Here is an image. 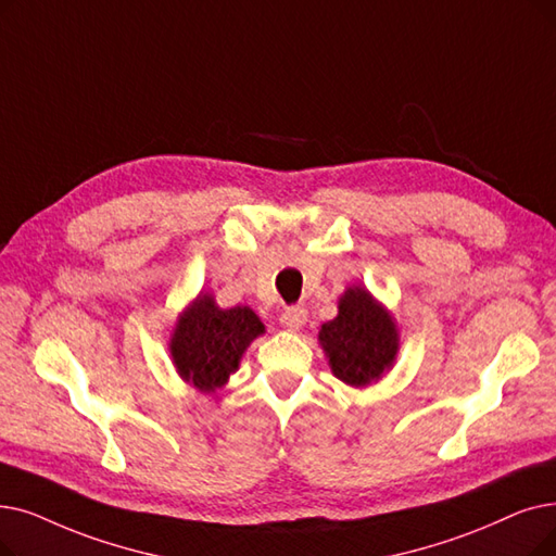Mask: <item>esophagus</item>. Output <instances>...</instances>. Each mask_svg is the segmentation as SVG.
Masks as SVG:
<instances>
[{"label": "esophagus", "mask_w": 556, "mask_h": 556, "mask_svg": "<svg viewBox=\"0 0 556 556\" xmlns=\"http://www.w3.org/2000/svg\"><path fill=\"white\" fill-rule=\"evenodd\" d=\"M281 325L291 331H298L306 325V308L304 306H286L281 313Z\"/></svg>", "instance_id": "obj_1"}]
</instances>
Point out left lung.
<instances>
[{
    "label": "left lung",
    "mask_w": 556,
    "mask_h": 556,
    "mask_svg": "<svg viewBox=\"0 0 556 556\" xmlns=\"http://www.w3.org/2000/svg\"><path fill=\"white\" fill-rule=\"evenodd\" d=\"M320 343L331 372L361 389L393 366L397 329L364 288H350L338 304V316L323 325Z\"/></svg>",
    "instance_id": "left-lung-1"
}]
</instances>
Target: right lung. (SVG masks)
I'll list each match as a JSON object with an SVG mask.
<instances>
[{"mask_svg": "<svg viewBox=\"0 0 556 556\" xmlns=\"http://www.w3.org/2000/svg\"><path fill=\"white\" fill-rule=\"evenodd\" d=\"M258 333L263 325L252 308H220L211 295H200L179 318L170 352L179 375L211 393L225 386Z\"/></svg>", "mask_w": 556, "mask_h": 556, "instance_id": "right-lung-1", "label": "right lung"}]
</instances>
